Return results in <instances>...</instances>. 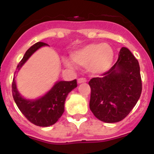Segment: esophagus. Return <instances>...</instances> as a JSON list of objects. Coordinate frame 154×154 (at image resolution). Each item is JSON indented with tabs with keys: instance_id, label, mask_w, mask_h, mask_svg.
<instances>
[{
	"instance_id": "obj_1",
	"label": "esophagus",
	"mask_w": 154,
	"mask_h": 154,
	"mask_svg": "<svg viewBox=\"0 0 154 154\" xmlns=\"http://www.w3.org/2000/svg\"><path fill=\"white\" fill-rule=\"evenodd\" d=\"M77 82H78L79 84H80V83H82V82H86V79H85V78H79L78 79Z\"/></svg>"
}]
</instances>
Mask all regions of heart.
<instances>
[{
    "instance_id": "heart-1",
    "label": "heart",
    "mask_w": 154,
    "mask_h": 154,
    "mask_svg": "<svg viewBox=\"0 0 154 154\" xmlns=\"http://www.w3.org/2000/svg\"><path fill=\"white\" fill-rule=\"evenodd\" d=\"M114 53L108 44L92 43L75 50L71 54L73 62L81 66H87L92 74H103L111 68L113 62ZM69 67L72 64L68 60L64 61Z\"/></svg>"
}]
</instances>
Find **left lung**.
Returning <instances> with one entry per match:
<instances>
[{
    "label": "left lung",
    "instance_id": "8db88e82",
    "mask_svg": "<svg viewBox=\"0 0 154 154\" xmlns=\"http://www.w3.org/2000/svg\"><path fill=\"white\" fill-rule=\"evenodd\" d=\"M89 108L105 123H117L127 116L142 92L140 65L130 50L123 47L117 62L101 77L89 82Z\"/></svg>",
    "mask_w": 154,
    "mask_h": 154
}]
</instances>
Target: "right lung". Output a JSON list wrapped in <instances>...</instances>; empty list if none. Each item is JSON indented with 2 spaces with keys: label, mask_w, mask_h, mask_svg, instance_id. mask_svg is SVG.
<instances>
[{
  "label": "right lung",
  "mask_w": 154,
  "mask_h": 154,
  "mask_svg": "<svg viewBox=\"0 0 154 154\" xmlns=\"http://www.w3.org/2000/svg\"><path fill=\"white\" fill-rule=\"evenodd\" d=\"M44 45H47V44L44 42H37L28 48L17 65V70L21 69L35 51ZM14 79L15 77H14L12 82V95L18 109L31 123L44 127L55 124L62 116L65 111L64 105L68 94L77 87L76 79L70 82L59 81L44 96L35 100H30L24 99L20 95Z\"/></svg>",
  "instance_id": "obj_1"
}]
</instances>
